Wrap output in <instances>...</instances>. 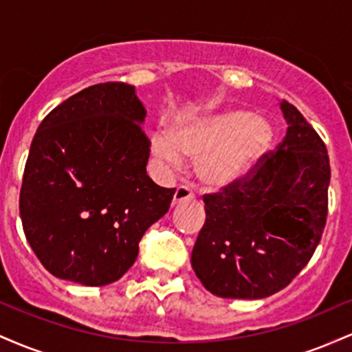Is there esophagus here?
Returning <instances> with one entry per match:
<instances>
[{"instance_id":"34e87169","label":"esophagus","mask_w":352,"mask_h":352,"mask_svg":"<svg viewBox=\"0 0 352 352\" xmlns=\"http://www.w3.org/2000/svg\"><path fill=\"white\" fill-rule=\"evenodd\" d=\"M192 199H193L192 190H190L188 187H185V185H180V187H177L175 193H173L172 204L177 205V204H182V201H187V200H192Z\"/></svg>"}]
</instances>
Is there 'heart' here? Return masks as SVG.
Returning <instances> with one entry per match:
<instances>
[{"label": "heart", "mask_w": 352, "mask_h": 352, "mask_svg": "<svg viewBox=\"0 0 352 352\" xmlns=\"http://www.w3.org/2000/svg\"><path fill=\"white\" fill-rule=\"evenodd\" d=\"M273 125L245 109L184 120L172 134L160 131L153 135L155 155L172 167H180L184 157L199 160L197 175L210 188H227L245 179L263 159L273 142Z\"/></svg>", "instance_id": "heart-1"}]
</instances>
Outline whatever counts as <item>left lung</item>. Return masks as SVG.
Segmentation results:
<instances>
[{
	"mask_svg": "<svg viewBox=\"0 0 352 352\" xmlns=\"http://www.w3.org/2000/svg\"><path fill=\"white\" fill-rule=\"evenodd\" d=\"M288 131L245 179L204 195L205 223L192 268L212 294L260 300L286 288L308 265L328 217L326 145L293 104Z\"/></svg>",
	"mask_w": 352,
	"mask_h": 352,
	"instance_id": "1",
	"label": "left lung"
}]
</instances>
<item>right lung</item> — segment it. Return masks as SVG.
Listing matches in <instances>:
<instances>
[{"instance_id": "1", "label": "right lung", "mask_w": 352, "mask_h": 352, "mask_svg": "<svg viewBox=\"0 0 352 352\" xmlns=\"http://www.w3.org/2000/svg\"><path fill=\"white\" fill-rule=\"evenodd\" d=\"M135 87L96 84L43 119L24 167V235L51 274L84 286L124 276L175 188L147 175L151 140Z\"/></svg>"}]
</instances>
